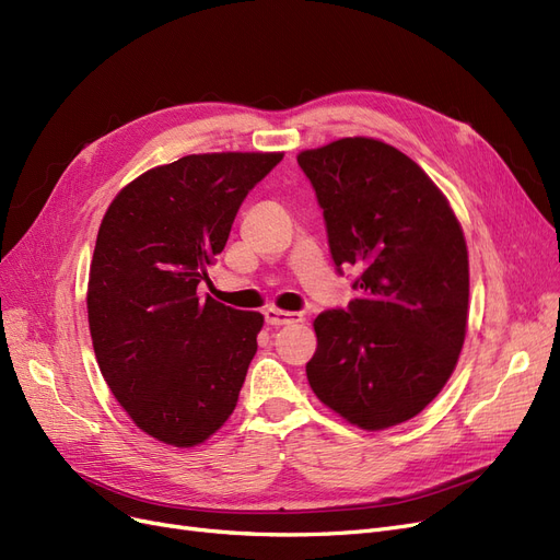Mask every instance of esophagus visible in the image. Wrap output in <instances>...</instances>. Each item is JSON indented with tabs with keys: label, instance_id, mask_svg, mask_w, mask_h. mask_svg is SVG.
<instances>
[{
	"label": "esophagus",
	"instance_id": "1",
	"mask_svg": "<svg viewBox=\"0 0 560 560\" xmlns=\"http://www.w3.org/2000/svg\"><path fill=\"white\" fill-rule=\"evenodd\" d=\"M302 314H291V312H281V308H265V323L279 327V325H291V323H300Z\"/></svg>",
	"mask_w": 560,
	"mask_h": 560
}]
</instances>
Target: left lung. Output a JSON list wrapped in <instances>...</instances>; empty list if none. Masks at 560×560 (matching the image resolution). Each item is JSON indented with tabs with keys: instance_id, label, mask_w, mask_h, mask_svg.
Masks as SVG:
<instances>
[{
	"instance_id": "left-lung-1",
	"label": "left lung",
	"mask_w": 560,
	"mask_h": 560,
	"mask_svg": "<svg viewBox=\"0 0 560 560\" xmlns=\"http://www.w3.org/2000/svg\"><path fill=\"white\" fill-rule=\"evenodd\" d=\"M325 219L329 254L360 267V298L314 320L316 397L376 431L416 418L447 383L468 318L462 225L420 165L374 138L298 156Z\"/></svg>"
}]
</instances>
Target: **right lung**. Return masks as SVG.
<instances>
[{"mask_svg": "<svg viewBox=\"0 0 560 560\" xmlns=\"http://www.w3.org/2000/svg\"><path fill=\"white\" fill-rule=\"evenodd\" d=\"M283 154H191L133 179L101 221L88 314L96 362L152 439L207 441L237 406L262 327L196 295L246 194Z\"/></svg>", "mask_w": 560, "mask_h": 560, "instance_id": "obj_1", "label": "right lung"}]
</instances>
